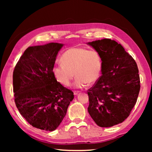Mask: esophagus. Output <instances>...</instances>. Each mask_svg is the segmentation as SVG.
<instances>
[{
	"label": "esophagus",
	"mask_w": 152,
	"mask_h": 152,
	"mask_svg": "<svg viewBox=\"0 0 152 152\" xmlns=\"http://www.w3.org/2000/svg\"><path fill=\"white\" fill-rule=\"evenodd\" d=\"M79 93H80L79 91H74V92H73V94H74L75 96H77Z\"/></svg>",
	"instance_id": "esophagus-1"
}]
</instances>
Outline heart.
Instances as JSON below:
<instances>
[{
    "mask_svg": "<svg viewBox=\"0 0 152 152\" xmlns=\"http://www.w3.org/2000/svg\"><path fill=\"white\" fill-rule=\"evenodd\" d=\"M61 65H54L53 75L56 80L64 86H69L77 76L74 86L82 88L87 83L93 84L99 79L102 59L94 50H88L83 48H72L68 49L61 57Z\"/></svg>",
    "mask_w": 152,
    "mask_h": 152,
    "instance_id": "b5f03b06",
    "label": "heart"
}]
</instances>
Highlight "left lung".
I'll return each instance as SVG.
<instances>
[{"label": "left lung", "instance_id": "8db88e82", "mask_svg": "<svg viewBox=\"0 0 152 152\" xmlns=\"http://www.w3.org/2000/svg\"><path fill=\"white\" fill-rule=\"evenodd\" d=\"M87 44L102 61V75L87 91V110L98 126L112 127L126 120L137 102L140 90L138 68L133 58L115 40L104 39Z\"/></svg>", "mask_w": 152, "mask_h": 152}]
</instances>
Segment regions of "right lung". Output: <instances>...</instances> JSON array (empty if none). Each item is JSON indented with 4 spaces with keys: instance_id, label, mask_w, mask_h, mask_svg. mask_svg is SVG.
<instances>
[{
    "instance_id": "right-lung-1",
    "label": "right lung",
    "mask_w": 152,
    "mask_h": 152,
    "mask_svg": "<svg viewBox=\"0 0 152 152\" xmlns=\"http://www.w3.org/2000/svg\"><path fill=\"white\" fill-rule=\"evenodd\" d=\"M63 44L51 42L28 47L13 72V92L16 107L30 125L53 131L65 117L74 98L52 73Z\"/></svg>"
}]
</instances>
